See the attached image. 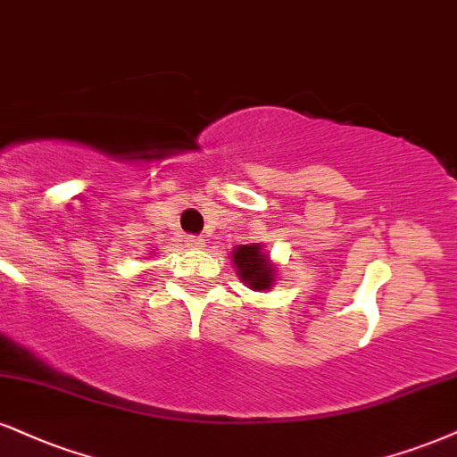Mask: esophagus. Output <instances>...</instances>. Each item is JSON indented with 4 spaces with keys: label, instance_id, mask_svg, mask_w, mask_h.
Here are the masks:
<instances>
[{
    "label": "esophagus",
    "instance_id": "obj_1",
    "mask_svg": "<svg viewBox=\"0 0 457 457\" xmlns=\"http://www.w3.org/2000/svg\"><path fill=\"white\" fill-rule=\"evenodd\" d=\"M185 243H187V246H191V249H200V246H204V238L197 234H191V236H187Z\"/></svg>",
    "mask_w": 457,
    "mask_h": 457
}]
</instances>
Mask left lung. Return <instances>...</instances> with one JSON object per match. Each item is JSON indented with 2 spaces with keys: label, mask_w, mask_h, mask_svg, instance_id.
Returning <instances> with one entry per match:
<instances>
[{
  "label": "left lung",
  "mask_w": 457,
  "mask_h": 457,
  "mask_svg": "<svg viewBox=\"0 0 457 457\" xmlns=\"http://www.w3.org/2000/svg\"><path fill=\"white\" fill-rule=\"evenodd\" d=\"M234 263L243 281L253 289H270L274 283V268L268 262L260 245H243L234 251Z\"/></svg>",
  "instance_id": "obj_1"
}]
</instances>
